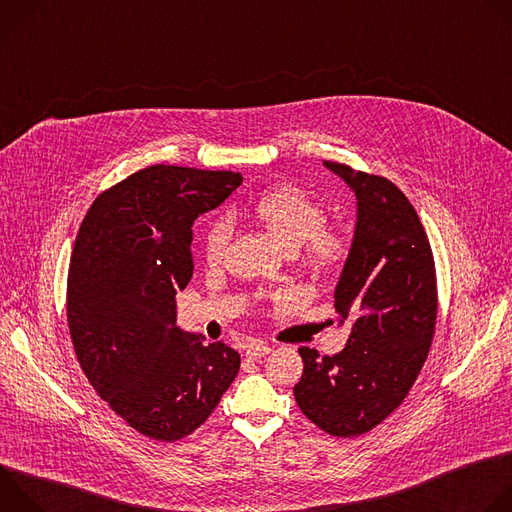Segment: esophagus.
Returning <instances> with one entry per match:
<instances>
[{"label": "esophagus", "mask_w": 512, "mask_h": 512, "mask_svg": "<svg viewBox=\"0 0 512 512\" xmlns=\"http://www.w3.org/2000/svg\"><path fill=\"white\" fill-rule=\"evenodd\" d=\"M273 348L269 346V344H265V342H253V344H249L247 346V350H245V354H247V358H261V356H267L269 352H271Z\"/></svg>", "instance_id": "esophagus-1"}]
</instances>
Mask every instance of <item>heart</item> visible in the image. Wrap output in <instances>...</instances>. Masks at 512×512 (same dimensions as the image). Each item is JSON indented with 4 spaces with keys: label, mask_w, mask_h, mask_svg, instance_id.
<instances>
[{
    "label": "heart",
    "mask_w": 512,
    "mask_h": 512,
    "mask_svg": "<svg viewBox=\"0 0 512 512\" xmlns=\"http://www.w3.org/2000/svg\"><path fill=\"white\" fill-rule=\"evenodd\" d=\"M243 214L259 225L285 251L300 253L304 267L318 275L338 273L352 255V233L344 223H326L324 202L300 184H277L243 206ZM231 227L225 218L208 223L202 251L208 263H218L229 245Z\"/></svg>",
    "instance_id": "obj_1"
}]
</instances>
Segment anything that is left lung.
<instances>
[{"label": "left lung", "mask_w": 512, "mask_h": 512, "mask_svg": "<svg viewBox=\"0 0 512 512\" xmlns=\"http://www.w3.org/2000/svg\"><path fill=\"white\" fill-rule=\"evenodd\" d=\"M324 164L358 198L352 255L334 291L340 318L354 324L338 354L298 350L304 375L294 395L322 431L354 437L387 419L417 381L435 334L437 277L409 198L385 176Z\"/></svg>", "instance_id": "8db88e82"}]
</instances>
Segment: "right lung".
Listing matches in <instances>:
<instances>
[{
	"label": "right lung",
	"mask_w": 512,
	"mask_h": 512,
	"mask_svg": "<svg viewBox=\"0 0 512 512\" xmlns=\"http://www.w3.org/2000/svg\"><path fill=\"white\" fill-rule=\"evenodd\" d=\"M239 172L156 164L101 192L70 255L66 318L99 397L145 437L178 442L235 381V348L176 326L192 277V223L221 204Z\"/></svg>",
	"instance_id": "right-lung-1"
}]
</instances>
